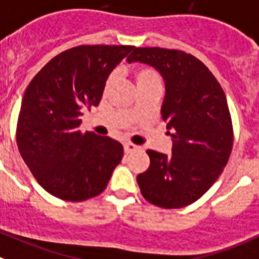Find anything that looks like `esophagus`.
Listing matches in <instances>:
<instances>
[{
  "label": "esophagus",
  "instance_id": "1",
  "mask_svg": "<svg viewBox=\"0 0 259 259\" xmlns=\"http://www.w3.org/2000/svg\"><path fill=\"white\" fill-rule=\"evenodd\" d=\"M124 150L126 153H132V152H134V151L138 150V146H135V144H133V143H125Z\"/></svg>",
  "mask_w": 259,
  "mask_h": 259
}]
</instances>
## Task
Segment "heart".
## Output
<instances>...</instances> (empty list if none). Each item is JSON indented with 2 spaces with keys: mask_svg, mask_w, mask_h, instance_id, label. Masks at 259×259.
Here are the masks:
<instances>
[{
  "mask_svg": "<svg viewBox=\"0 0 259 259\" xmlns=\"http://www.w3.org/2000/svg\"><path fill=\"white\" fill-rule=\"evenodd\" d=\"M134 77H135V82H137V86L146 85V83L160 81V77H158L157 72H156L155 69L150 68V67H139V68L135 69ZM112 80H113V74H111L108 80H107V86L112 82Z\"/></svg>",
  "mask_w": 259,
  "mask_h": 259,
  "instance_id": "obj_1",
  "label": "heart"
}]
</instances>
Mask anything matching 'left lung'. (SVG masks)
Returning a JSON list of instances; mask_svg holds the SVG:
<instances>
[{"label": "left lung", "mask_w": 259, "mask_h": 259, "mask_svg": "<svg viewBox=\"0 0 259 259\" xmlns=\"http://www.w3.org/2000/svg\"><path fill=\"white\" fill-rule=\"evenodd\" d=\"M126 60L148 64L164 78L161 116L173 138L171 155L147 151L151 164L137 177L142 195L160 208L187 206L213 186L231 155L225 92L208 67L185 51L134 48Z\"/></svg>", "instance_id": "left-lung-1"}]
</instances>
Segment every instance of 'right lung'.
Wrapping results in <instances>:
<instances>
[{
	"label": "right lung",
	"instance_id": "right-lung-1",
	"mask_svg": "<svg viewBox=\"0 0 259 259\" xmlns=\"http://www.w3.org/2000/svg\"><path fill=\"white\" fill-rule=\"evenodd\" d=\"M134 46L81 45L44 67L24 93L16 143L31 173L49 193L83 201L107 187L124 147L80 130L85 109L99 104L106 81Z\"/></svg>",
	"mask_w": 259,
	"mask_h": 259
}]
</instances>
